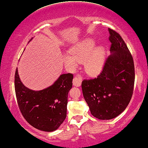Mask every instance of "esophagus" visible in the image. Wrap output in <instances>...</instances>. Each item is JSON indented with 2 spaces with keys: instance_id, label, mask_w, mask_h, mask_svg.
Wrapping results in <instances>:
<instances>
[{
  "instance_id": "34e87169",
  "label": "esophagus",
  "mask_w": 148,
  "mask_h": 148,
  "mask_svg": "<svg viewBox=\"0 0 148 148\" xmlns=\"http://www.w3.org/2000/svg\"><path fill=\"white\" fill-rule=\"evenodd\" d=\"M81 82H82V81H81V79L79 78V77H75L73 78V84L76 87H79L80 85H81Z\"/></svg>"
}]
</instances>
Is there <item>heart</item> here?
<instances>
[{
	"mask_svg": "<svg viewBox=\"0 0 148 148\" xmlns=\"http://www.w3.org/2000/svg\"><path fill=\"white\" fill-rule=\"evenodd\" d=\"M94 42L91 39H85L71 48L69 54L63 55V59L66 66L75 69L78 62H84L85 71L90 75H96L102 70L105 62L106 51L103 47L93 48Z\"/></svg>",
	"mask_w": 148,
	"mask_h": 148,
	"instance_id": "1",
	"label": "heart"
}]
</instances>
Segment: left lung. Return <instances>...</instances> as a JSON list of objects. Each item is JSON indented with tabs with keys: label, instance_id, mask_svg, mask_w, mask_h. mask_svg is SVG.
<instances>
[{
	"label": "left lung",
	"instance_id": "obj_1",
	"mask_svg": "<svg viewBox=\"0 0 148 148\" xmlns=\"http://www.w3.org/2000/svg\"><path fill=\"white\" fill-rule=\"evenodd\" d=\"M111 55L97 77L81 83L83 97L94 117L108 120L125 110L132 99L135 81L134 59L120 35L109 29Z\"/></svg>",
	"mask_w": 148,
	"mask_h": 148
}]
</instances>
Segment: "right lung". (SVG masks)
<instances>
[{
    "label": "right lung",
    "instance_id": "1",
    "mask_svg": "<svg viewBox=\"0 0 148 148\" xmlns=\"http://www.w3.org/2000/svg\"><path fill=\"white\" fill-rule=\"evenodd\" d=\"M73 75L63 74L54 84L40 91L28 89L19 78L17 68L14 89L18 108L30 125L45 132L58 129L67 116L68 93Z\"/></svg>",
    "mask_w": 148,
    "mask_h": 148
}]
</instances>
